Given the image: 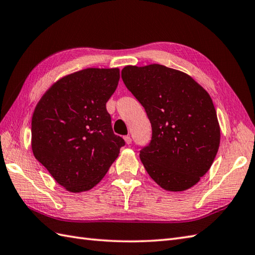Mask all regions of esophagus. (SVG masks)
<instances>
[{"label":"esophagus","mask_w":255,"mask_h":255,"mask_svg":"<svg viewBox=\"0 0 255 255\" xmlns=\"http://www.w3.org/2000/svg\"><path fill=\"white\" fill-rule=\"evenodd\" d=\"M124 139H125V142L127 143V144H130V143H131V138H130L129 135H126Z\"/></svg>","instance_id":"esophagus-1"}]
</instances>
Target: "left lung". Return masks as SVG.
Returning <instances> with one entry per match:
<instances>
[{
  "label": "left lung",
  "mask_w": 255,
  "mask_h": 255,
  "mask_svg": "<svg viewBox=\"0 0 255 255\" xmlns=\"http://www.w3.org/2000/svg\"><path fill=\"white\" fill-rule=\"evenodd\" d=\"M122 78L152 126L140 159L156 183L182 192L198 183L213 164L220 125L211 97L184 72L161 64L127 65Z\"/></svg>",
  "instance_id": "obj_1"
}]
</instances>
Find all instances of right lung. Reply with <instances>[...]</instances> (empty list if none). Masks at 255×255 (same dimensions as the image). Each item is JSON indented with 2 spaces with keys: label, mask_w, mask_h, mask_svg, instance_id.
I'll return each mask as SVG.
<instances>
[{
  "label": "right lung",
  "mask_w": 255,
  "mask_h": 255,
  "mask_svg": "<svg viewBox=\"0 0 255 255\" xmlns=\"http://www.w3.org/2000/svg\"><path fill=\"white\" fill-rule=\"evenodd\" d=\"M119 81L117 68L84 69L57 81L36 104L32 152L69 192L99 183L125 145L114 134L106 107Z\"/></svg>",
  "instance_id": "1"
}]
</instances>
